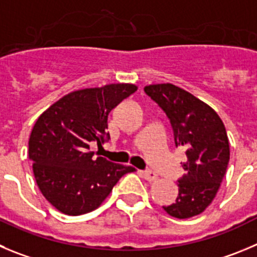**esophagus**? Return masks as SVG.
Segmentation results:
<instances>
[{
    "label": "esophagus",
    "mask_w": 257,
    "mask_h": 257,
    "mask_svg": "<svg viewBox=\"0 0 257 257\" xmlns=\"http://www.w3.org/2000/svg\"><path fill=\"white\" fill-rule=\"evenodd\" d=\"M141 174H142V176L145 177L147 181H156V180L158 179L157 174H156V172H153V171H142Z\"/></svg>",
    "instance_id": "1"
}]
</instances>
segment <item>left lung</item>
Listing matches in <instances>:
<instances>
[{"label": "left lung", "mask_w": 257, "mask_h": 257, "mask_svg": "<svg viewBox=\"0 0 257 257\" xmlns=\"http://www.w3.org/2000/svg\"><path fill=\"white\" fill-rule=\"evenodd\" d=\"M170 119L176 147L186 150V171L179 180L175 203L164 207L171 217L186 219L204 212L215 198L229 162V143L219 115L205 102L172 83L145 87Z\"/></svg>", "instance_id": "1"}]
</instances>
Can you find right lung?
<instances>
[{"label": "right lung", "mask_w": 257, "mask_h": 257, "mask_svg": "<svg viewBox=\"0 0 257 257\" xmlns=\"http://www.w3.org/2000/svg\"><path fill=\"white\" fill-rule=\"evenodd\" d=\"M137 88L132 83H111L73 91L38 117L29 140V158L39 190L63 214L92 212L123 175L136 171L95 157L90 145L101 146L109 140L110 111Z\"/></svg>", "instance_id": "right-lung-1"}]
</instances>
